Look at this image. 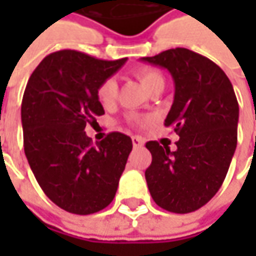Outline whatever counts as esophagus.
<instances>
[{
  "mask_svg": "<svg viewBox=\"0 0 256 256\" xmlns=\"http://www.w3.org/2000/svg\"><path fill=\"white\" fill-rule=\"evenodd\" d=\"M132 145L134 148H141L144 146V140L140 136H132Z\"/></svg>",
  "mask_w": 256,
  "mask_h": 256,
  "instance_id": "34e87169",
  "label": "esophagus"
}]
</instances>
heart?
I'll return each instance as SVG.
<instances>
[{
	"mask_svg": "<svg viewBox=\"0 0 256 256\" xmlns=\"http://www.w3.org/2000/svg\"><path fill=\"white\" fill-rule=\"evenodd\" d=\"M134 74L136 75V78L141 81V84L146 88V91H150L154 85L164 82L162 74L155 70V68H150V66H141V68H136L134 71ZM116 95H118V84L115 81V78H106L100 84L98 90H96V98L98 101L101 102L102 106H111L115 100H116ZM145 120L144 118H138V116H132L131 118V122L135 125H140L142 124Z\"/></svg>",
	"mask_w": 256,
	"mask_h": 256,
	"instance_id": "heart-1",
	"label": "heart"
}]
</instances>
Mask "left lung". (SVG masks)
<instances>
[{
    "label": "left lung",
    "mask_w": 256,
    "mask_h": 256,
    "mask_svg": "<svg viewBox=\"0 0 256 256\" xmlns=\"http://www.w3.org/2000/svg\"><path fill=\"white\" fill-rule=\"evenodd\" d=\"M144 62L166 68L175 84L165 126L180 135L176 150L146 142L152 162L145 171L158 206L188 214L204 206L221 188L236 148L240 106L231 81L204 55L168 50Z\"/></svg>",
    "instance_id": "1"
}]
</instances>
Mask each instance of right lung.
Returning <instances> with one entry per match:
<instances>
[{"mask_svg": "<svg viewBox=\"0 0 256 256\" xmlns=\"http://www.w3.org/2000/svg\"><path fill=\"white\" fill-rule=\"evenodd\" d=\"M125 61L62 50L46 55L28 80L21 105L25 156L45 195L66 212L95 214L115 196L132 141L110 132L92 145L85 126L104 114L100 84Z\"/></svg>", "mask_w": 256, "mask_h": 256, "instance_id": "right-lung-1", "label": "right lung"}]
</instances>
